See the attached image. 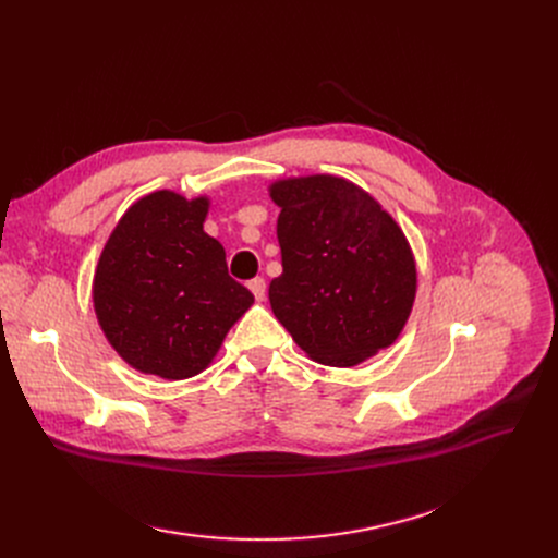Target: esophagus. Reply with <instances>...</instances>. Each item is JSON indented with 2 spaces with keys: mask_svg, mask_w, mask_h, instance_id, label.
I'll return each mask as SVG.
<instances>
[{
  "mask_svg": "<svg viewBox=\"0 0 558 558\" xmlns=\"http://www.w3.org/2000/svg\"><path fill=\"white\" fill-rule=\"evenodd\" d=\"M248 289L253 291V296L257 301H264V296H267V282H264V278H259V276L248 280Z\"/></svg>",
  "mask_w": 558,
  "mask_h": 558,
  "instance_id": "obj_1",
  "label": "esophagus"
}]
</instances>
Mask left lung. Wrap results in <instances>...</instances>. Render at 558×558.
I'll use <instances>...</instances> for the list:
<instances>
[{
  "label": "left lung",
  "mask_w": 558,
  "mask_h": 558,
  "mask_svg": "<svg viewBox=\"0 0 558 558\" xmlns=\"http://www.w3.org/2000/svg\"><path fill=\"white\" fill-rule=\"evenodd\" d=\"M282 274L271 310L305 353L355 366L396 341L416 296V264L398 223L335 175L280 181Z\"/></svg>",
  "instance_id": "obj_1"
}]
</instances>
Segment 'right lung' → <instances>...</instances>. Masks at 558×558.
Listing matches in <instances>:
<instances>
[{
  "label": "right lung",
  "mask_w": 558,
  "mask_h": 558,
  "mask_svg": "<svg viewBox=\"0 0 558 558\" xmlns=\"http://www.w3.org/2000/svg\"><path fill=\"white\" fill-rule=\"evenodd\" d=\"M208 201L154 192L112 230L95 276V310L133 368L185 379L213 362L253 303L232 280L223 246L203 232Z\"/></svg>",
  "instance_id": "obj_1"
}]
</instances>
